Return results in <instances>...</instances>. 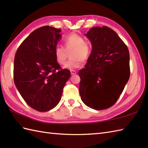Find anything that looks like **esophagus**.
I'll return each instance as SVG.
<instances>
[{
    "mask_svg": "<svg viewBox=\"0 0 148 148\" xmlns=\"http://www.w3.org/2000/svg\"><path fill=\"white\" fill-rule=\"evenodd\" d=\"M77 73V72L76 71H74V70H71V74L72 75H74V74H76Z\"/></svg>",
    "mask_w": 148,
    "mask_h": 148,
    "instance_id": "34e87169",
    "label": "esophagus"
}]
</instances>
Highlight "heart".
I'll return each mask as SVG.
<instances>
[{"instance_id":"heart-1","label":"heart","mask_w":148,"mask_h":148,"mask_svg":"<svg viewBox=\"0 0 148 148\" xmlns=\"http://www.w3.org/2000/svg\"><path fill=\"white\" fill-rule=\"evenodd\" d=\"M64 47L57 46L55 48V56L60 64H64L67 56V52H70L71 58L64 65V68L75 69L81 67L83 61L89 58L92 47L89 43L84 42L82 36L77 34H71L64 39Z\"/></svg>"}]
</instances>
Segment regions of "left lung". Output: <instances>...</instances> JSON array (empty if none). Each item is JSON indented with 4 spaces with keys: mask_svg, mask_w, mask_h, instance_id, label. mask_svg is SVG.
Masks as SVG:
<instances>
[{
    "mask_svg": "<svg viewBox=\"0 0 148 148\" xmlns=\"http://www.w3.org/2000/svg\"><path fill=\"white\" fill-rule=\"evenodd\" d=\"M85 36L92 50L85 68L78 73L81 99L90 108L106 109L116 102L129 79V51L118 34L106 26L92 28Z\"/></svg>",
    "mask_w": 148,
    "mask_h": 148,
    "instance_id": "obj_1",
    "label": "left lung"
}]
</instances>
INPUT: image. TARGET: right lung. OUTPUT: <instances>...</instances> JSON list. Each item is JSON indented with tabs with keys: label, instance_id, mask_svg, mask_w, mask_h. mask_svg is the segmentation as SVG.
Masks as SVG:
<instances>
[{
	"label": "right lung",
	"instance_id": "1",
	"mask_svg": "<svg viewBox=\"0 0 148 148\" xmlns=\"http://www.w3.org/2000/svg\"><path fill=\"white\" fill-rule=\"evenodd\" d=\"M60 32L52 27H40L21 42L15 54V86L27 104L39 112L58 104L71 77L70 71L62 69L55 56Z\"/></svg>",
	"mask_w": 148,
	"mask_h": 148
}]
</instances>
